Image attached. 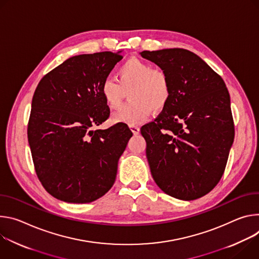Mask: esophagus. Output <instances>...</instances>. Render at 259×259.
I'll return each instance as SVG.
<instances>
[{
    "label": "esophagus",
    "mask_w": 259,
    "mask_h": 259,
    "mask_svg": "<svg viewBox=\"0 0 259 259\" xmlns=\"http://www.w3.org/2000/svg\"><path fill=\"white\" fill-rule=\"evenodd\" d=\"M130 128L134 135H138L140 133V127L137 125H130Z\"/></svg>",
    "instance_id": "obj_1"
}]
</instances>
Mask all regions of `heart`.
Returning a JSON list of instances; mask_svg holds the SVG:
<instances>
[{
    "mask_svg": "<svg viewBox=\"0 0 259 259\" xmlns=\"http://www.w3.org/2000/svg\"><path fill=\"white\" fill-rule=\"evenodd\" d=\"M118 81L106 78L101 94L110 109H117L123 100L124 91H130L131 101L112 115L115 123L136 125L145 121L152 110L159 111L169 100V83L165 74L137 57L127 60L118 70Z\"/></svg>",
    "mask_w": 259,
    "mask_h": 259,
    "instance_id": "obj_1",
    "label": "heart"
}]
</instances>
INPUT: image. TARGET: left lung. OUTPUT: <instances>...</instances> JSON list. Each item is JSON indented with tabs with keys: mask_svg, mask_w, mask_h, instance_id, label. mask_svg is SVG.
<instances>
[{
	"mask_svg": "<svg viewBox=\"0 0 259 259\" xmlns=\"http://www.w3.org/2000/svg\"><path fill=\"white\" fill-rule=\"evenodd\" d=\"M169 83L158 117L141 128L151 175L166 194L192 200L220 181L235 127L223 79L198 55L182 48L142 51Z\"/></svg>",
	"mask_w": 259,
	"mask_h": 259,
	"instance_id": "left-lung-1",
	"label": "left lung"
}]
</instances>
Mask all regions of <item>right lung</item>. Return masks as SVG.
<instances>
[{
  "instance_id": "obj_1",
  "label": "right lung",
  "mask_w": 259,
  "mask_h": 259,
  "mask_svg": "<svg viewBox=\"0 0 259 259\" xmlns=\"http://www.w3.org/2000/svg\"><path fill=\"white\" fill-rule=\"evenodd\" d=\"M121 52L72 56L46 74L35 91L28 144L40 182L63 202L92 203L116 179L133 134L125 123L93 127L109 117L101 85L122 60Z\"/></svg>"
}]
</instances>
